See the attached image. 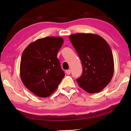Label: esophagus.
<instances>
[{"mask_svg": "<svg viewBox=\"0 0 131 131\" xmlns=\"http://www.w3.org/2000/svg\"><path fill=\"white\" fill-rule=\"evenodd\" d=\"M66 73L68 75H70L71 74V70H68L66 71Z\"/></svg>", "mask_w": 131, "mask_h": 131, "instance_id": "esophagus-1", "label": "esophagus"}]
</instances>
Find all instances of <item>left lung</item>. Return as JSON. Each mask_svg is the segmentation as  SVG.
<instances>
[{
    "mask_svg": "<svg viewBox=\"0 0 131 131\" xmlns=\"http://www.w3.org/2000/svg\"><path fill=\"white\" fill-rule=\"evenodd\" d=\"M69 39L83 66L78 84L89 93H99L112 79L114 66L113 53L108 44L97 34L78 33Z\"/></svg>",
    "mask_w": 131,
    "mask_h": 131,
    "instance_id": "left-lung-1",
    "label": "left lung"
}]
</instances>
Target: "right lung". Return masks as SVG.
I'll use <instances>...</instances> for the list:
<instances>
[{"label":"right lung","instance_id":"1","mask_svg":"<svg viewBox=\"0 0 131 131\" xmlns=\"http://www.w3.org/2000/svg\"><path fill=\"white\" fill-rule=\"evenodd\" d=\"M62 38L47 37L29 44L22 54L20 77L35 95L45 98L54 92L65 76L57 57Z\"/></svg>","mask_w":131,"mask_h":131}]
</instances>
